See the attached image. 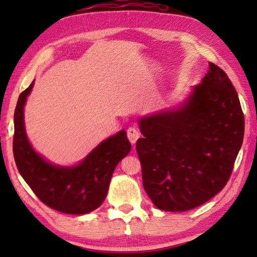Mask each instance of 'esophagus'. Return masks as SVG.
<instances>
[{
	"mask_svg": "<svg viewBox=\"0 0 257 257\" xmlns=\"http://www.w3.org/2000/svg\"><path fill=\"white\" fill-rule=\"evenodd\" d=\"M141 136V133H139V130L135 127H130L127 129V137L130 141V143L134 145L135 143L137 142V139Z\"/></svg>",
	"mask_w": 257,
	"mask_h": 257,
	"instance_id": "34e87169",
	"label": "esophagus"
}]
</instances>
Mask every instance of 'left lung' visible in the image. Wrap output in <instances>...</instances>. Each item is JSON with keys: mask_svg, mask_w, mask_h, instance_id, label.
<instances>
[{"mask_svg": "<svg viewBox=\"0 0 257 257\" xmlns=\"http://www.w3.org/2000/svg\"><path fill=\"white\" fill-rule=\"evenodd\" d=\"M208 66L179 108L139 120L143 185L162 211H189L214 197L242 144L245 119L236 89L222 69Z\"/></svg>", "mask_w": 257, "mask_h": 257, "instance_id": "8db88e82", "label": "left lung"}]
</instances>
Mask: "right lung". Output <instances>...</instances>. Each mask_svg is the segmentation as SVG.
<instances>
[{
    "instance_id": "add662e5",
    "label": "right lung",
    "mask_w": 257,
    "mask_h": 257,
    "mask_svg": "<svg viewBox=\"0 0 257 257\" xmlns=\"http://www.w3.org/2000/svg\"><path fill=\"white\" fill-rule=\"evenodd\" d=\"M34 81L20 94L15 111L14 155L21 177L41 201L67 214H86L106 197L112 173L132 145L124 130L102 142L76 167L47 162L30 145L25 132L24 106Z\"/></svg>"
}]
</instances>
